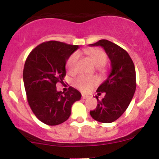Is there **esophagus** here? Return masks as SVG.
Here are the masks:
<instances>
[{
	"label": "esophagus",
	"mask_w": 159,
	"mask_h": 159,
	"mask_svg": "<svg viewBox=\"0 0 159 159\" xmlns=\"http://www.w3.org/2000/svg\"><path fill=\"white\" fill-rule=\"evenodd\" d=\"M81 97H82V98H83V99H87V98H90V96H87V95H82Z\"/></svg>",
	"instance_id": "1"
}]
</instances>
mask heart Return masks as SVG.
<instances>
[{"label":"heart","mask_w":159,"mask_h":159,"mask_svg":"<svg viewBox=\"0 0 159 159\" xmlns=\"http://www.w3.org/2000/svg\"><path fill=\"white\" fill-rule=\"evenodd\" d=\"M84 54L88 56L90 61L93 62L95 66L98 67V69L101 70L103 66L105 65L107 60V56L106 53L103 50L99 48H90L84 50ZM78 59V53L75 52L68 58L66 63V68L67 71L70 73L75 72ZM98 79L96 77H87V76L80 75L78 76L73 80V84L75 87L81 90L82 92H87L95 85L98 84Z\"/></svg>","instance_id":"1"}]
</instances>
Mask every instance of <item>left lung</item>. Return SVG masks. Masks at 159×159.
<instances>
[{"label": "left lung", "instance_id": "obj_1", "mask_svg": "<svg viewBox=\"0 0 159 159\" xmlns=\"http://www.w3.org/2000/svg\"><path fill=\"white\" fill-rule=\"evenodd\" d=\"M90 46H102L111 63V72L106 81L98 87V96L105 93L102 100L97 98L96 108L90 114L96 121L110 123L125 112L136 90V73L134 63L125 50L112 42L101 39Z\"/></svg>", "mask_w": 159, "mask_h": 159}]
</instances>
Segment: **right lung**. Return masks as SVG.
Masks as SVG:
<instances>
[{
  "mask_svg": "<svg viewBox=\"0 0 159 159\" xmlns=\"http://www.w3.org/2000/svg\"><path fill=\"white\" fill-rule=\"evenodd\" d=\"M78 45L48 41L34 48L27 56L23 80L27 102L36 117L48 125H57L69 119L71 107L81 97L79 91L69 87L58 92L56 84L63 83L66 63Z\"/></svg>",
  "mask_w": 159,
  "mask_h": 159,
  "instance_id": "1",
  "label": "right lung"
}]
</instances>
